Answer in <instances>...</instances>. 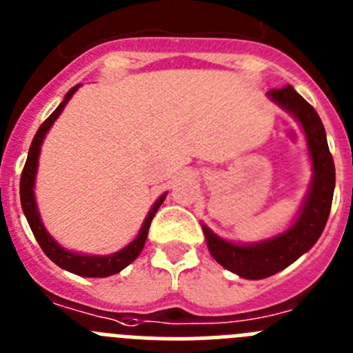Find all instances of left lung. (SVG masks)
I'll return each instance as SVG.
<instances>
[{
  "instance_id": "obj_1",
  "label": "left lung",
  "mask_w": 353,
  "mask_h": 353,
  "mask_svg": "<svg viewBox=\"0 0 353 353\" xmlns=\"http://www.w3.org/2000/svg\"><path fill=\"white\" fill-rule=\"evenodd\" d=\"M268 95L276 104H281L284 110L294 114L303 125L310 148L312 163H314V183L308 199L299 212L298 221L292 225L291 230L268 242L254 243V245H235L221 240L207 226H203L207 247L212 258L230 272L251 281L275 275L314 247L327 223L336 183L334 160L329 151L324 125L314 106H310L291 85L272 88Z\"/></svg>"
}]
</instances>
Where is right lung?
Segmentation results:
<instances>
[{
	"label": "right lung",
	"mask_w": 353,
	"mask_h": 353,
	"mask_svg": "<svg viewBox=\"0 0 353 353\" xmlns=\"http://www.w3.org/2000/svg\"><path fill=\"white\" fill-rule=\"evenodd\" d=\"M77 87H72L71 90L65 94L64 101L61 102L57 106V110L47 118V120L43 121L41 127L38 128L36 132L34 139H32L31 148H29V154L28 160H26V165L22 169V176H21V203H22V210L26 214V219H28L29 226H31V232L34 235V239L38 240L39 247L43 249V252L52 259L57 266L61 268L68 270L71 273H77V275L81 276H110L114 275V273L121 272L125 266L130 265L137 256L141 254L143 251L144 243H146V236H148V230H150L151 221H153L154 214H157L158 207L161 205L165 195H161L160 199L157 200V203L153 205V209L150 210L148 214L146 221H144L143 228H141V233L137 235V239L134 240L132 243H128L125 249H121L120 252H114L111 256H81V254H74V252H69L65 249H62L54 239L47 233V230L43 228L41 219H39L38 209H36V202H34V192H32V186H34V176H36V169H38V157H39V148H41L43 139H45V134L48 132V128L52 127L57 117L61 114V111L64 110L65 102L71 99V95L77 92Z\"/></svg>",
	"instance_id": "right-lung-1"
}]
</instances>
